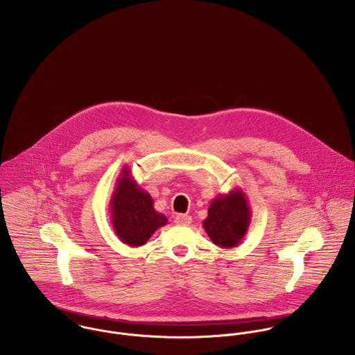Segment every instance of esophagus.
Segmentation results:
<instances>
[{
	"label": "esophagus",
	"mask_w": 355,
	"mask_h": 355,
	"mask_svg": "<svg viewBox=\"0 0 355 355\" xmlns=\"http://www.w3.org/2000/svg\"><path fill=\"white\" fill-rule=\"evenodd\" d=\"M191 221H193V218H191V216H189V214H178V216L175 217V223H176L178 225H190Z\"/></svg>",
	"instance_id": "esophagus-1"
}]
</instances>
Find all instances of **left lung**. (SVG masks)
I'll return each instance as SVG.
<instances>
[{"mask_svg": "<svg viewBox=\"0 0 355 355\" xmlns=\"http://www.w3.org/2000/svg\"><path fill=\"white\" fill-rule=\"evenodd\" d=\"M252 221V210L241 189L216 197L207 209L203 230L210 241L221 249L239 246Z\"/></svg>", "mask_w": 355, "mask_h": 355, "instance_id": "8db88e82", "label": "left lung"}]
</instances>
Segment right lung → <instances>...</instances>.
<instances>
[{"instance_id": "1", "label": "right lung", "mask_w": 355, "mask_h": 355, "mask_svg": "<svg viewBox=\"0 0 355 355\" xmlns=\"http://www.w3.org/2000/svg\"><path fill=\"white\" fill-rule=\"evenodd\" d=\"M110 223L119 239L131 246H144L168 220L154 209L150 194L142 190L125 165L110 198Z\"/></svg>"}]
</instances>
